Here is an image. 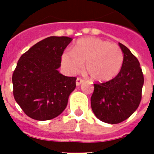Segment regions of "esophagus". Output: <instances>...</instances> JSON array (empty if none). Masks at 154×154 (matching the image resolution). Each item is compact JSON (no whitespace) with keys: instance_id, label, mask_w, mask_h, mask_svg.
<instances>
[{"instance_id":"34e87169","label":"esophagus","mask_w":154,"mask_h":154,"mask_svg":"<svg viewBox=\"0 0 154 154\" xmlns=\"http://www.w3.org/2000/svg\"><path fill=\"white\" fill-rule=\"evenodd\" d=\"M82 82H83V80H82L81 77H77V80H76V85H77V86H80Z\"/></svg>"}]
</instances>
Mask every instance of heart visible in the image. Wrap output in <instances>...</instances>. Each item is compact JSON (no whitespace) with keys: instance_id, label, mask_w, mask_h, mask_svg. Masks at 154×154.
<instances>
[{"instance_id":"1","label":"heart","mask_w":154,"mask_h":154,"mask_svg":"<svg viewBox=\"0 0 154 154\" xmlns=\"http://www.w3.org/2000/svg\"><path fill=\"white\" fill-rule=\"evenodd\" d=\"M61 59L63 67L70 73H78L86 63V72L92 80L108 82L119 72L124 54L117 44L90 37L79 39L72 51H65Z\"/></svg>"}]
</instances>
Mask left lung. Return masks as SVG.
I'll return each mask as SVG.
<instances>
[{"label":"left lung","instance_id":"1","mask_svg":"<svg viewBox=\"0 0 154 154\" xmlns=\"http://www.w3.org/2000/svg\"><path fill=\"white\" fill-rule=\"evenodd\" d=\"M124 62L112 80L94 84L91 106L95 116L108 124H119L128 119L139 107L142 98L143 75L137 57L119 43Z\"/></svg>","mask_w":154,"mask_h":154}]
</instances>
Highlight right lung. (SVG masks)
<instances>
[{
  "label": "right lung",
  "instance_id": "right-lung-1",
  "mask_svg": "<svg viewBox=\"0 0 154 154\" xmlns=\"http://www.w3.org/2000/svg\"><path fill=\"white\" fill-rule=\"evenodd\" d=\"M72 38L51 36L20 57L12 75L15 101L29 117L48 120L60 115L76 87L74 77L59 73L61 57Z\"/></svg>",
  "mask_w": 154,
  "mask_h": 154
}]
</instances>
